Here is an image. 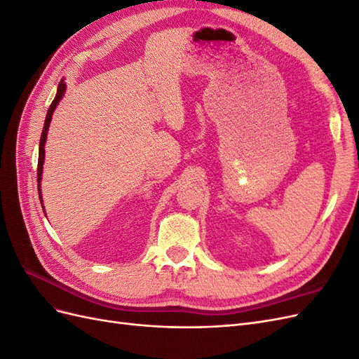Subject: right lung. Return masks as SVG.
Returning a JSON list of instances; mask_svg holds the SVG:
<instances>
[{
  "instance_id": "add662e5",
  "label": "right lung",
  "mask_w": 359,
  "mask_h": 359,
  "mask_svg": "<svg viewBox=\"0 0 359 359\" xmlns=\"http://www.w3.org/2000/svg\"><path fill=\"white\" fill-rule=\"evenodd\" d=\"M64 91H66V83H64V81L60 82L58 85V91H57V95L55 99H53V102L50 103L49 106V111H48V115H46V119H45V126H43V132H41V137H40V147H39V165H37V187H39V196H40V203L43 206V199H41V189H40V181H41V173H43V163H45V142H46V137H48V128H49V124L52 121V115H53V111H55L57 104L60 103V100L62 99L64 95Z\"/></svg>"
}]
</instances>
